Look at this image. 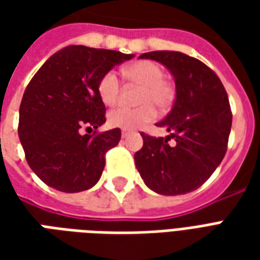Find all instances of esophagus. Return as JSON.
Returning a JSON list of instances; mask_svg holds the SVG:
<instances>
[{
	"mask_svg": "<svg viewBox=\"0 0 260 260\" xmlns=\"http://www.w3.org/2000/svg\"><path fill=\"white\" fill-rule=\"evenodd\" d=\"M128 134H129L128 131L122 129V132H121V136H122V138H126V136H128Z\"/></svg>",
	"mask_w": 260,
	"mask_h": 260,
	"instance_id": "esophagus-1",
	"label": "esophagus"
}]
</instances>
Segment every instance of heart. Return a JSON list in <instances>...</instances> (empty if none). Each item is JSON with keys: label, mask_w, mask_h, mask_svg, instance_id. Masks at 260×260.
I'll list each match as a JSON object with an SVG mask.
<instances>
[{"label": "heart", "mask_w": 260, "mask_h": 260, "mask_svg": "<svg viewBox=\"0 0 260 260\" xmlns=\"http://www.w3.org/2000/svg\"><path fill=\"white\" fill-rule=\"evenodd\" d=\"M124 75L136 85L143 89L139 96V102L145 103L139 107H117L108 114V122L111 126L122 128L125 131L136 129L142 125L156 118L157 110L153 106L156 103L158 107H167L173 97V87L163 80V69L152 61H139L128 65L124 69ZM121 83L115 72L110 71L99 82V94L106 106H114L119 100Z\"/></svg>", "instance_id": "heart-1"}]
</instances>
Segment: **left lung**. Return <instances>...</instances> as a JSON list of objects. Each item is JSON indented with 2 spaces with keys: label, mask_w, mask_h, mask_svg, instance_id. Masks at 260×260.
<instances>
[{
  "label": "left lung",
  "mask_w": 260,
  "mask_h": 260,
  "mask_svg": "<svg viewBox=\"0 0 260 260\" xmlns=\"http://www.w3.org/2000/svg\"><path fill=\"white\" fill-rule=\"evenodd\" d=\"M157 61L173 75L175 102L157 126L170 135L142 134L143 146L135 153L136 169L147 188L175 196L203 185L221 163L231 131L229 96L221 80L207 65L180 51H152L139 55ZM170 139L175 145H170Z\"/></svg>",
  "instance_id": "1"
}]
</instances>
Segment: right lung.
Masks as SVG:
<instances>
[{"instance_id": "1", "label": "right lung", "mask_w": 260, "mask_h": 260, "mask_svg": "<svg viewBox=\"0 0 260 260\" xmlns=\"http://www.w3.org/2000/svg\"><path fill=\"white\" fill-rule=\"evenodd\" d=\"M134 54L67 46L53 54L31 78L19 108L20 143L40 180L61 192L86 191L97 184L106 152L118 145V128L82 135L106 122L99 82Z\"/></svg>"}]
</instances>
